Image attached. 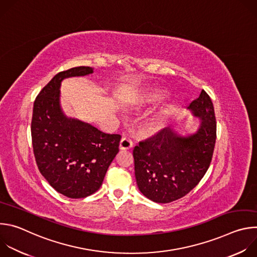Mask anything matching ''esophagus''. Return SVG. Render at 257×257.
<instances>
[{
	"mask_svg": "<svg viewBox=\"0 0 257 257\" xmlns=\"http://www.w3.org/2000/svg\"><path fill=\"white\" fill-rule=\"evenodd\" d=\"M133 148V141L129 138H122V140L120 141V150L121 151H127Z\"/></svg>",
	"mask_w": 257,
	"mask_h": 257,
	"instance_id": "34e87169",
	"label": "esophagus"
}]
</instances>
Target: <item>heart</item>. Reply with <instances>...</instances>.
I'll return each mask as SVG.
<instances>
[{
  "label": "heart",
  "mask_w": 257,
  "mask_h": 257,
  "mask_svg": "<svg viewBox=\"0 0 257 257\" xmlns=\"http://www.w3.org/2000/svg\"><path fill=\"white\" fill-rule=\"evenodd\" d=\"M156 96H157V95H156ZM158 124H159L158 121H154V122H153V125H154V126H157Z\"/></svg>",
  "instance_id": "heart-1"
}]
</instances>
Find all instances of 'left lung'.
Masks as SVG:
<instances>
[{
	"instance_id": "obj_1",
	"label": "left lung",
	"mask_w": 257,
	"mask_h": 257,
	"mask_svg": "<svg viewBox=\"0 0 257 257\" xmlns=\"http://www.w3.org/2000/svg\"><path fill=\"white\" fill-rule=\"evenodd\" d=\"M187 108L201 121L196 132L183 136L165 128L139 142L133 151L137 186L145 197L158 203H169L189 193L211 162L216 137L211 99L201 90Z\"/></svg>"
}]
</instances>
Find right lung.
<instances>
[{"label": "right lung", "mask_w": 257, "mask_h": 257, "mask_svg": "<svg viewBox=\"0 0 257 257\" xmlns=\"http://www.w3.org/2000/svg\"><path fill=\"white\" fill-rule=\"evenodd\" d=\"M91 73L93 69L85 66L58 73L33 104L31 137L36 165L50 185L69 198H84L97 191L119 153L121 135L68 118L61 108V82Z\"/></svg>", "instance_id": "1"}]
</instances>
